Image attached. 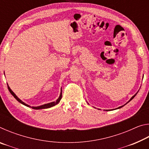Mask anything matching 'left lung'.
I'll return each mask as SVG.
<instances>
[{"instance_id":"1","label":"left lung","mask_w":149,"mask_h":149,"mask_svg":"<svg viewBox=\"0 0 149 149\" xmlns=\"http://www.w3.org/2000/svg\"><path fill=\"white\" fill-rule=\"evenodd\" d=\"M137 93H138V91H137ZM137 93H136V94H135L134 95H133V97H132V98H131V99H130V100H129V101H128L127 102H126V104H125L124 105H125V104H127L128 102H129L130 101H131V100H132V99H133V98H134V97H135V96H136V95H137ZM124 105H123V106H121V107H118V108H116V109H119V108H122V107H123V106H124ZM108 110H106V111H108Z\"/></svg>"}]
</instances>
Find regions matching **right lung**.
<instances>
[{"mask_svg":"<svg viewBox=\"0 0 149 149\" xmlns=\"http://www.w3.org/2000/svg\"><path fill=\"white\" fill-rule=\"evenodd\" d=\"M8 89L9 90L10 93H11V94L13 95V97L16 99L17 101H18L19 102L21 103V104H24L25 106H26V107H29V108H32L33 109H35V110H40V109H46V108H50V107H54V106L56 105L58 103H59V102L60 101V100H61L62 99V88H61V92H60V96L58 97V99L56 101H54V102H50V103H47V104H42V105H41V106H39V107H31V106H29L28 104H27L25 103L24 102L22 101V100H20L18 97H17V96L16 95V94L12 91L11 90L10 88V87L8 86Z\"/></svg>","mask_w":149,"mask_h":149,"instance_id":"obj_1","label":"right lung"}]
</instances>
